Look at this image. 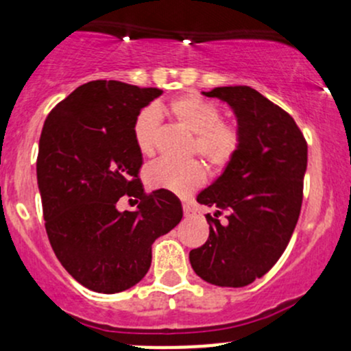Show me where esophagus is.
Segmentation results:
<instances>
[{
	"instance_id": "34e87169",
	"label": "esophagus",
	"mask_w": 351,
	"mask_h": 351,
	"mask_svg": "<svg viewBox=\"0 0 351 351\" xmlns=\"http://www.w3.org/2000/svg\"><path fill=\"white\" fill-rule=\"evenodd\" d=\"M183 213H184V216H186V217L196 215L195 204H193V203H183Z\"/></svg>"
}]
</instances>
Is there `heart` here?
<instances>
[{"instance_id": "obj_1", "label": "heart", "mask_w": 351, "mask_h": 351, "mask_svg": "<svg viewBox=\"0 0 351 351\" xmlns=\"http://www.w3.org/2000/svg\"><path fill=\"white\" fill-rule=\"evenodd\" d=\"M168 112L176 123L191 132V153L199 155L213 171L223 173L231 167L243 145L239 125L221 120L219 108L195 94L170 100ZM132 132L138 152L145 156L153 155L160 132V112L155 107L142 108L135 117ZM204 180L206 171L196 160L186 163L162 160L150 165L145 171V181L152 189H167L180 196L195 191Z\"/></svg>"}]
</instances>
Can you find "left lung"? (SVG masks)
I'll return each instance as SVG.
<instances>
[{
  "label": "left lung",
  "instance_id": "left-lung-1",
  "mask_svg": "<svg viewBox=\"0 0 351 351\" xmlns=\"http://www.w3.org/2000/svg\"><path fill=\"white\" fill-rule=\"evenodd\" d=\"M203 94L231 106L243 145L231 167L196 196L216 213L206 215L209 237L189 252V263L209 284L244 287L271 271L291 241L304 199L307 142L284 108L251 87Z\"/></svg>",
  "mask_w": 351,
  "mask_h": 351
}]
</instances>
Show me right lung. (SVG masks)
<instances>
[{
	"mask_svg": "<svg viewBox=\"0 0 351 351\" xmlns=\"http://www.w3.org/2000/svg\"><path fill=\"white\" fill-rule=\"evenodd\" d=\"M156 87L92 80L60 100L44 122L36 162L46 232L56 257L84 287L117 293L152 264V244L183 217L167 189L145 193L134 120L162 95ZM141 199L120 213L116 201Z\"/></svg>",
	"mask_w": 351,
	"mask_h": 351,
	"instance_id": "1",
	"label": "right lung"
}]
</instances>
